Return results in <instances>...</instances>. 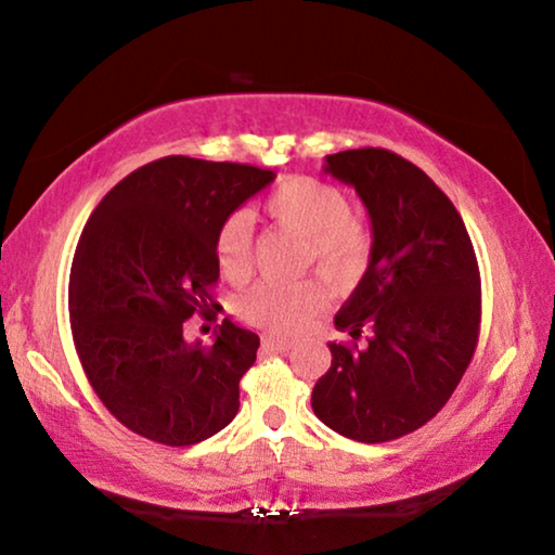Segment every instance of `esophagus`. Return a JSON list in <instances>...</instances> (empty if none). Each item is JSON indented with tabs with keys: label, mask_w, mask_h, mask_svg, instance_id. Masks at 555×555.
<instances>
[{
	"label": "esophagus",
	"mask_w": 555,
	"mask_h": 555,
	"mask_svg": "<svg viewBox=\"0 0 555 555\" xmlns=\"http://www.w3.org/2000/svg\"><path fill=\"white\" fill-rule=\"evenodd\" d=\"M264 347H267V350H271V352H288L291 347H294V343H288V340H279V337H267V340H264Z\"/></svg>",
	"instance_id": "1"
}]
</instances>
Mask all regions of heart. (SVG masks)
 Here are the masks:
<instances>
[{
	"label": "heart",
	"instance_id": "1",
	"mask_svg": "<svg viewBox=\"0 0 555 555\" xmlns=\"http://www.w3.org/2000/svg\"><path fill=\"white\" fill-rule=\"evenodd\" d=\"M264 210L281 228L311 242V261L335 281L360 274L370 257V237L352 218L347 195L311 176L284 178L267 195ZM255 228L247 212H230L215 232V259L228 279H244L251 269ZM325 286L315 279L259 281L240 300L249 323L271 333H298L325 304Z\"/></svg>",
	"mask_w": 555,
	"mask_h": 555
}]
</instances>
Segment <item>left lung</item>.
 Masks as SVG:
<instances>
[{
	"instance_id": "left-lung-1",
	"label": "left lung",
	"mask_w": 555,
	"mask_h": 555,
	"mask_svg": "<svg viewBox=\"0 0 555 555\" xmlns=\"http://www.w3.org/2000/svg\"><path fill=\"white\" fill-rule=\"evenodd\" d=\"M325 173L352 185L372 222L370 264L335 315L352 340L331 343V370L311 406L327 428L384 443L428 424L463 379L480 335V269L448 195L387 149L325 156Z\"/></svg>"
}]
</instances>
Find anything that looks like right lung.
<instances>
[{"instance_id":"obj_1","label":"right lung","mask_w":555,"mask_h":555,"mask_svg":"<svg viewBox=\"0 0 555 555\" xmlns=\"http://www.w3.org/2000/svg\"><path fill=\"white\" fill-rule=\"evenodd\" d=\"M274 178L166 156L129 173L90 215L70 269L73 343L100 401L134 434L193 446L237 416L259 335L224 318L212 345L188 343L183 323L215 318V232Z\"/></svg>"}]
</instances>
